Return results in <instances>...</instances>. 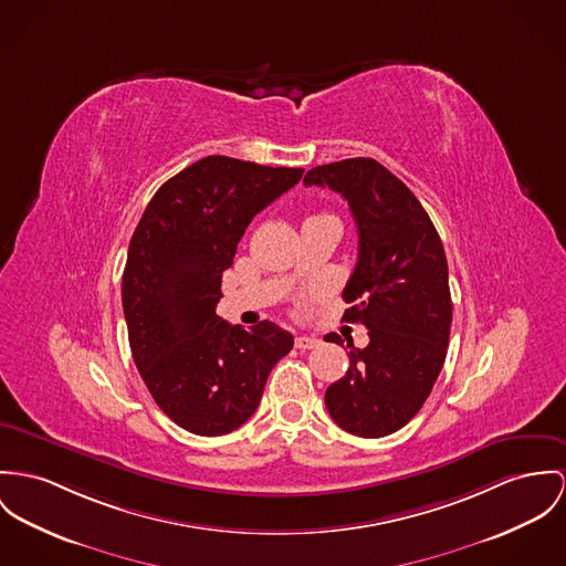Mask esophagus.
Masks as SVG:
<instances>
[{"instance_id": "34e87169", "label": "esophagus", "mask_w": 566, "mask_h": 566, "mask_svg": "<svg viewBox=\"0 0 566 566\" xmlns=\"http://www.w3.org/2000/svg\"><path fill=\"white\" fill-rule=\"evenodd\" d=\"M318 345H321V340L314 338V336H300V338H295V347L302 348V350L318 347Z\"/></svg>"}]
</instances>
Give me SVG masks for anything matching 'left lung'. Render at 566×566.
I'll list each match as a JSON object with an SVG mask.
<instances>
[{
    "label": "left lung",
    "instance_id": "1",
    "mask_svg": "<svg viewBox=\"0 0 566 566\" xmlns=\"http://www.w3.org/2000/svg\"><path fill=\"white\" fill-rule=\"evenodd\" d=\"M304 182L348 202L359 250L345 321L370 338L364 348L348 343L350 366L325 391L327 411L350 436H390L422 409L446 359L452 300L441 239L409 187L375 159L316 166Z\"/></svg>",
    "mask_w": 566,
    "mask_h": 566
}]
</instances>
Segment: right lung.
Here are the masks:
<instances>
[{
    "label": "right lung",
    "instance_id": "right-lung-1",
    "mask_svg": "<svg viewBox=\"0 0 566 566\" xmlns=\"http://www.w3.org/2000/svg\"><path fill=\"white\" fill-rule=\"evenodd\" d=\"M302 168L211 155L166 180L130 237L123 310L133 361L161 411L189 433L226 436L252 418L293 336L216 314L221 273L245 228Z\"/></svg>",
    "mask_w": 566,
    "mask_h": 566
}]
</instances>
